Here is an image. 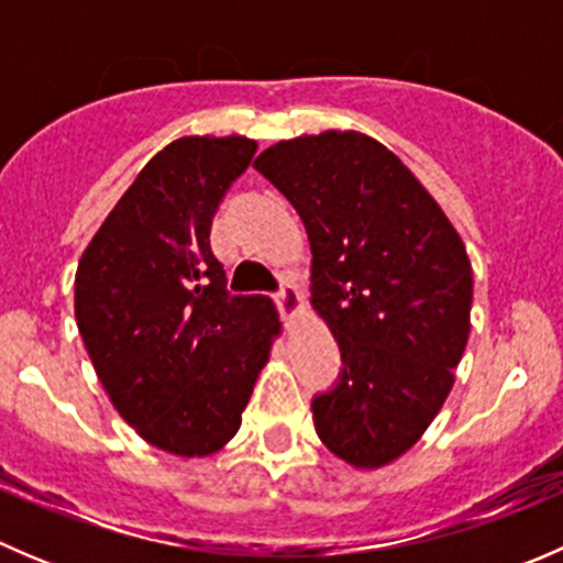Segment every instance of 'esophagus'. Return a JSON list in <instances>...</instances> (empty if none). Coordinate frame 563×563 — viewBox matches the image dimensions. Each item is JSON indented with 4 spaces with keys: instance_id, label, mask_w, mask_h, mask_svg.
<instances>
[{
    "instance_id": "obj_1",
    "label": "esophagus",
    "mask_w": 563,
    "mask_h": 563,
    "mask_svg": "<svg viewBox=\"0 0 563 563\" xmlns=\"http://www.w3.org/2000/svg\"><path fill=\"white\" fill-rule=\"evenodd\" d=\"M275 302H277V308H280L283 316H297L299 310L305 308L302 294H299L294 286H288V283L275 294Z\"/></svg>"
}]
</instances>
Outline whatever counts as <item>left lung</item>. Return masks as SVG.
Wrapping results in <instances>:
<instances>
[{"label": "left lung", "mask_w": 563, "mask_h": 563, "mask_svg": "<svg viewBox=\"0 0 563 563\" xmlns=\"http://www.w3.org/2000/svg\"><path fill=\"white\" fill-rule=\"evenodd\" d=\"M302 218L313 310L343 356L313 397L318 439L354 468L406 455L444 406L471 332L463 240L384 144L356 130L277 141L253 163Z\"/></svg>", "instance_id": "obj_1"}]
</instances>
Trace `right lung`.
<instances>
[{
  "label": "right lung",
  "mask_w": 563,
  "mask_h": 563,
  "mask_svg": "<svg viewBox=\"0 0 563 563\" xmlns=\"http://www.w3.org/2000/svg\"><path fill=\"white\" fill-rule=\"evenodd\" d=\"M245 135H185L157 152L92 236L76 272V323L124 422L179 457L223 450L242 424L280 318L236 297L209 245Z\"/></svg>",
  "instance_id": "1"
}]
</instances>
